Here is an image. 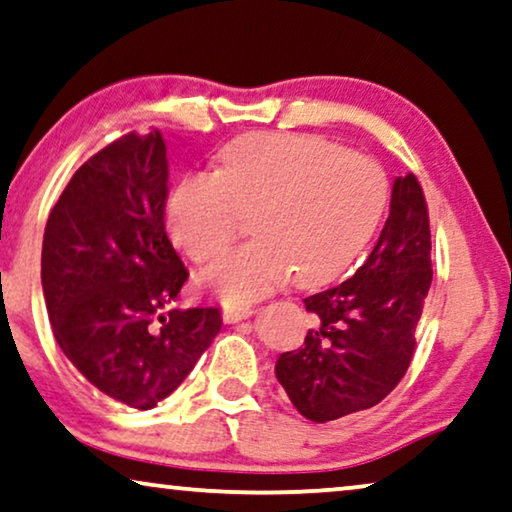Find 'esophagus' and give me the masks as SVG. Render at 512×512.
<instances>
[{
    "instance_id": "34e87169",
    "label": "esophagus",
    "mask_w": 512,
    "mask_h": 512,
    "mask_svg": "<svg viewBox=\"0 0 512 512\" xmlns=\"http://www.w3.org/2000/svg\"><path fill=\"white\" fill-rule=\"evenodd\" d=\"M251 314H254V309H251L249 305L247 307H226L224 311H221V316H224L226 323H240V321H244V318H249Z\"/></svg>"
}]
</instances>
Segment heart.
<instances>
[{"label":"heart","mask_w":512,"mask_h":512,"mask_svg":"<svg viewBox=\"0 0 512 512\" xmlns=\"http://www.w3.org/2000/svg\"><path fill=\"white\" fill-rule=\"evenodd\" d=\"M388 205V177L362 154L314 136L254 133L221 152L217 170L170 189L166 228L198 263L219 256L249 213L254 240L203 270L224 305H249L295 272L305 286L344 274Z\"/></svg>","instance_id":"obj_1"}]
</instances>
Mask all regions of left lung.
Wrapping results in <instances>:
<instances>
[{"label": "left lung", "instance_id": "1", "mask_svg": "<svg viewBox=\"0 0 512 512\" xmlns=\"http://www.w3.org/2000/svg\"><path fill=\"white\" fill-rule=\"evenodd\" d=\"M432 235L416 175L392 184L390 214L353 277L305 298V342L279 355L274 374L314 422L372 409L402 381L432 286Z\"/></svg>", "mask_w": 512, "mask_h": 512}]
</instances>
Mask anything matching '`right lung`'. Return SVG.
Wrapping results in <instances>:
<instances>
[{
  "mask_svg": "<svg viewBox=\"0 0 512 512\" xmlns=\"http://www.w3.org/2000/svg\"><path fill=\"white\" fill-rule=\"evenodd\" d=\"M166 143L127 133L87 159L50 210L41 284L71 365L131 409H154L221 330L217 307L177 309L189 272L164 226Z\"/></svg>",
  "mask_w": 512,
  "mask_h": 512,
  "instance_id": "right-lung-1",
  "label": "right lung"
}]
</instances>
